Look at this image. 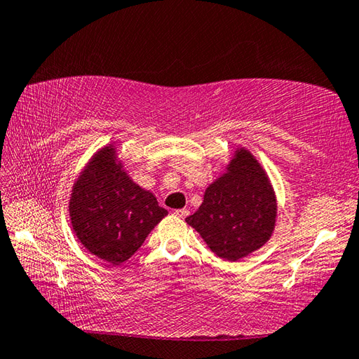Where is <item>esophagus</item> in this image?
I'll use <instances>...</instances> for the list:
<instances>
[{
    "label": "esophagus",
    "mask_w": 359,
    "mask_h": 359,
    "mask_svg": "<svg viewBox=\"0 0 359 359\" xmlns=\"http://www.w3.org/2000/svg\"><path fill=\"white\" fill-rule=\"evenodd\" d=\"M189 215V211L188 210H175L174 211V216H177V217H180V219H184V217H187Z\"/></svg>",
    "instance_id": "obj_1"
}]
</instances>
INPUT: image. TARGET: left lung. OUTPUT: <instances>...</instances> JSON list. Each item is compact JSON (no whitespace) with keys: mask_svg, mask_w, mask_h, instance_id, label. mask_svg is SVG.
Returning a JSON list of instances; mask_svg holds the SVG:
<instances>
[{"mask_svg":"<svg viewBox=\"0 0 359 359\" xmlns=\"http://www.w3.org/2000/svg\"><path fill=\"white\" fill-rule=\"evenodd\" d=\"M278 201L269 174L247 148H236L225 171L205 189L185 220L216 256L234 262L270 241Z\"/></svg>","mask_w":359,"mask_h":359,"instance_id":"1","label":"left lung"}]
</instances>
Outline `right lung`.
Masks as SVG:
<instances>
[{
	"label": "right lung",
	"instance_id": "add662e5",
	"mask_svg": "<svg viewBox=\"0 0 359 359\" xmlns=\"http://www.w3.org/2000/svg\"><path fill=\"white\" fill-rule=\"evenodd\" d=\"M168 211L137 185L114 143L104 144L74 182L69 217L79 242L112 265L128 261Z\"/></svg>",
	"mask_w": 359,
	"mask_h": 359
}]
</instances>
